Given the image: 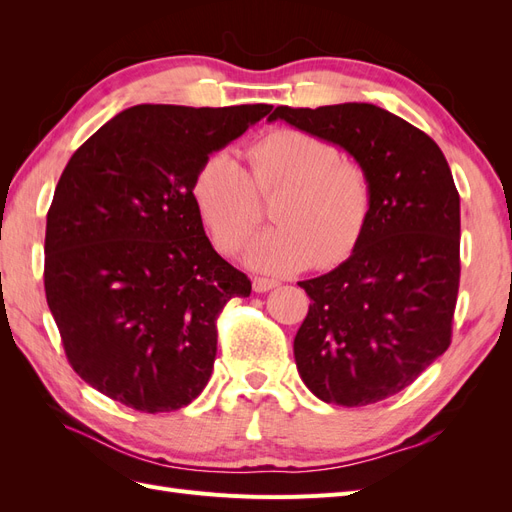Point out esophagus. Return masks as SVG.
I'll use <instances>...</instances> for the list:
<instances>
[{
    "mask_svg": "<svg viewBox=\"0 0 512 512\" xmlns=\"http://www.w3.org/2000/svg\"><path fill=\"white\" fill-rule=\"evenodd\" d=\"M252 286L256 292H269L277 286V280H269V277H254Z\"/></svg>",
    "mask_w": 512,
    "mask_h": 512,
    "instance_id": "esophagus-1",
    "label": "esophagus"
}]
</instances>
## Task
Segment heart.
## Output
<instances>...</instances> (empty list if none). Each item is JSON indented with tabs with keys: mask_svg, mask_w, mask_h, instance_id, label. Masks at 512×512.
Segmentation results:
<instances>
[{
	"mask_svg": "<svg viewBox=\"0 0 512 512\" xmlns=\"http://www.w3.org/2000/svg\"><path fill=\"white\" fill-rule=\"evenodd\" d=\"M252 175L235 153L215 151L198 166L192 196L215 245L235 252L260 218L258 193L277 185L273 228L247 247V265L267 273L301 271L342 262L359 243L371 213L365 170L337 160V149L303 130H275L247 151Z\"/></svg>",
	"mask_w": 512,
	"mask_h": 512,
	"instance_id": "heart-1",
	"label": "heart"
}]
</instances>
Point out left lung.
<instances>
[{"label":"left lung","mask_w":512,"mask_h":512,"mask_svg":"<svg viewBox=\"0 0 512 512\" xmlns=\"http://www.w3.org/2000/svg\"><path fill=\"white\" fill-rule=\"evenodd\" d=\"M277 119L344 149L369 177L371 213L352 254L299 282L312 303L294 361L327 404H376L451 344L461 271L453 173L425 132L376 104L277 106Z\"/></svg>","instance_id":"obj_1"}]
</instances>
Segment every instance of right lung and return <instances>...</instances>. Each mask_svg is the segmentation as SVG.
Returning <instances> with one entry per match:
<instances>
[{
	"label": "right lung",
	"instance_id": "obj_1",
	"mask_svg": "<svg viewBox=\"0 0 512 512\" xmlns=\"http://www.w3.org/2000/svg\"><path fill=\"white\" fill-rule=\"evenodd\" d=\"M271 104H136L74 151L44 237V290L72 369L141 412L203 393L218 320L252 284L213 250L192 196L198 166Z\"/></svg>",
	"mask_w": 512,
	"mask_h": 512
}]
</instances>
